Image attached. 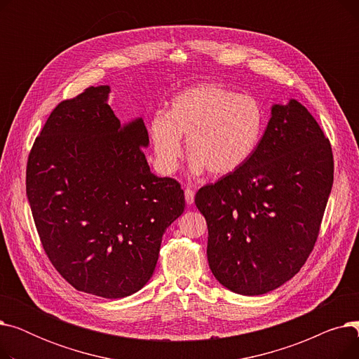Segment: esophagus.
Here are the masks:
<instances>
[{
    "label": "esophagus",
    "instance_id": "obj_1",
    "mask_svg": "<svg viewBox=\"0 0 359 359\" xmlns=\"http://www.w3.org/2000/svg\"><path fill=\"white\" fill-rule=\"evenodd\" d=\"M184 201L187 205H192L195 201V192L191 189V187H186L184 189Z\"/></svg>",
    "mask_w": 359,
    "mask_h": 359
}]
</instances>
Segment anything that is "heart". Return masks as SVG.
<instances>
[{"label":"heart","instance_id":"b5f03b06","mask_svg":"<svg viewBox=\"0 0 359 359\" xmlns=\"http://www.w3.org/2000/svg\"><path fill=\"white\" fill-rule=\"evenodd\" d=\"M266 113L259 99L214 83L180 91L170 102L167 115L149 123L157 167L170 175L183 156L182 137L195 173L229 176L255 156L265 134Z\"/></svg>","mask_w":359,"mask_h":359}]
</instances>
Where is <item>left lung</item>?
Wrapping results in <instances>:
<instances>
[{
  "label": "left lung",
  "mask_w": 359,
  "mask_h": 359,
  "mask_svg": "<svg viewBox=\"0 0 359 359\" xmlns=\"http://www.w3.org/2000/svg\"><path fill=\"white\" fill-rule=\"evenodd\" d=\"M332 184V147L311 113L295 99L272 104L249 163L195 196L219 284L262 295L290 280L314 248Z\"/></svg>",
  "instance_id": "obj_1"
}]
</instances>
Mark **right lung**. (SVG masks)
<instances>
[{"mask_svg":"<svg viewBox=\"0 0 359 359\" xmlns=\"http://www.w3.org/2000/svg\"><path fill=\"white\" fill-rule=\"evenodd\" d=\"M109 86L61 102L30 151L26 192L42 246L79 291L123 298L153 276L180 184L151 173L142 118L122 123Z\"/></svg>","mask_w":359,"mask_h":359,"instance_id":"obj_1","label":"right lung"}]
</instances>
